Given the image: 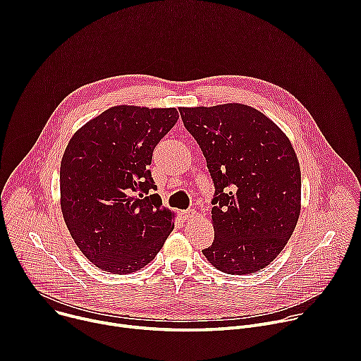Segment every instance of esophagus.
<instances>
[{"label":"esophagus","instance_id":"esophagus-1","mask_svg":"<svg viewBox=\"0 0 361 361\" xmlns=\"http://www.w3.org/2000/svg\"><path fill=\"white\" fill-rule=\"evenodd\" d=\"M180 216H181L183 220H191V219H194L197 216V213H195L194 209H188V210L180 212Z\"/></svg>","mask_w":361,"mask_h":361}]
</instances>
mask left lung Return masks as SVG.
Here are the masks:
<instances>
[{
	"label": "left lung",
	"mask_w": 361,
	"mask_h": 361,
	"mask_svg": "<svg viewBox=\"0 0 361 361\" xmlns=\"http://www.w3.org/2000/svg\"><path fill=\"white\" fill-rule=\"evenodd\" d=\"M216 192L213 244L202 254L227 274L266 269L291 237L301 209V173L287 135L245 104L181 107Z\"/></svg>",
	"instance_id": "1"
}]
</instances>
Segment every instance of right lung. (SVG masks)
<instances>
[{
	"label": "right lung",
	"mask_w": 361,
	"mask_h": 361,
	"mask_svg": "<svg viewBox=\"0 0 361 361\" xmlns=\"http://www.w3.org/2000/svg\"><path fill=\"white\" fill-rule=\"evenodd\" d=\"M178 120L176 109L116 106L70 140L60 169L61 212L87 259L113 274L147 266L174 228L151 177L152 151Z\"/></svg>",
	"instance_id": "right-lung-1"
}]
</instances>
